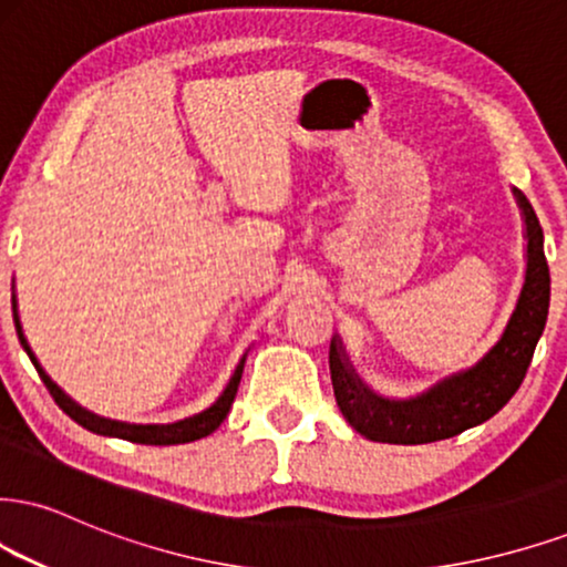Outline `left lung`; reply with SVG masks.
<instances>
[{"label": "left lung", "instance_id": "8db88e82", "mask_svg": "<svg viewBox=\"0 0 567 567\" xmlns=\"http://www.w3.org/2000/svg\"><path fill=\"white\" fill-rule=\"evenodd\" d=\"M526 218L528 265L526 284L513 318L492 352L465 373L436 383L415 400L391 402L373 394L352 373L337 339L328 349V365L337 404L347 423L370 442L383 444H431L452 439L473 425L488 421L505 408L509 396L526 379L549 312V265L544 257V234L526 194L515 188Z\"/></svg>", "mask_w": 567, "mask_h": 567}]
</instances>
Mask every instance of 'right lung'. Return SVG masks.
<instances>
[{"label":"right lung","instance_id":"1","mask_svg":"<svg viewBox=\"0 0 567 567\" xmlns=\"http://www.w3.org/2000/svg\"><path fill=\"white\" fill-rule=\"evenodd\" d=\"M12 310H16V302H12ZM16 328H18L20 344H23V349L28 352V358H31L33 365H37L41 381H44V386L49 389V394H52V400L58 402V408L65 412V415L73 417L75 423L83 425V429L91 431V433H102V436H115V439H128V442H134V444L167 446V444L197 442V439H202V436H209V433H213L223 421H226L230 404H234L236 389H239V381H241L244 360L239 362V365H236L234 375H230V381H228V386L223 389V394L218 396V402H215L213 408H207L205 412H199V415L186 417V421H178V423H171V425H131V423L107 421V417H96L94 412H86L83 408H79V404L70 400V396L62 394V389H58V383H54L44 373V370H41L37 358H33L31 347H28L23 331H20L18 310H16Z\"/></svg>","mask_w":567,"mask_h":567}]
</instances>
